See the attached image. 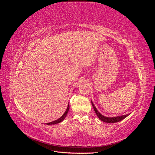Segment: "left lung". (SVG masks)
I'll return each mask as SVG.
<instances>
[{"label":"left lung","instance_id":"1","mask_svg":"<svg viewBox=\"0 0 155 155\" xmlns=\"http://www.w3.org/2000/svg\"><path fill=\"white\" fill-rule=\"evenodd\" d=\"M92 105L94 108V111L96 112V115L97 116L98 118H99L101 121H104V122L106 123H116V122H118V121L122 120L124 119H125L127 116H128L129 114H126V115H124V116H116V117H113V118H108V117H105L104 116L101 115L99 112L97 111V110L96 109V108L95 107L94 105L93 104V103L92 102Z\"/></svg>","mask_w":155,"mask_h":155}]
</instances>
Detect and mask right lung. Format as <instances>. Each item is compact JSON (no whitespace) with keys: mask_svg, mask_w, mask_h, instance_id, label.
Returning a JSON list of instances; mask_svg holds the SVG:
<instances>
[{"mask_svg":"<svg viewBox=\"0 0 155 155\" xmlns=\"http://www.w3.org/2000/svg\"><path fill=\"white\" fill-rule=\"evenodd\" d=\"M69 108H70V107H69V104H68V107H67V109L66 110V111H65L64 114H63L61 117L60 118H59V119H58V120H56L52 121V122H50V123H48V124H47V125H54V124H58V123H60L61 121H62L65 118V117L67 116V114H68V110H69Z\"/></svg>","mask_w":155,"mask_h":155,"instance_id":"1","label":"right lung"}]
</instances>
